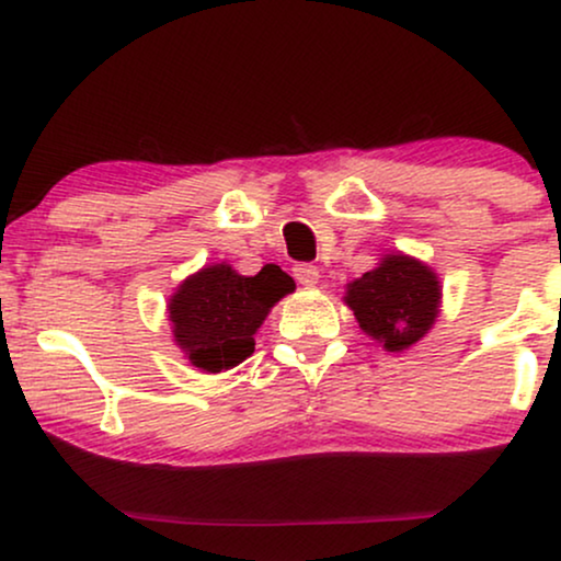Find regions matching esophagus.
<instances>
[{
  "label": "esophagus",
  "instance_id": "esophagus-1",
  "mask_svg": "<svg viewBox=\"0 0 561 561\" xmlns=\"http://www.w3.org/2000/svg\"><path fill=\"white\" fill-rule=\"evenodd\" d=\"M295 279L300 282L302 287H316L318 285V276H321V272H318V266H310V264H297L293 268Z\"/></svg>",
  "mask_w": 561,
  "mask_h": 561
}]
</instances>
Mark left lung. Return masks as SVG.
Returning <instances> with one entry per match:
<instances>
[{
	"label": "left lung",
	"mask_w": 561,
	"mask_h": 561,
	"mask_svg": "<svg viewBox=\"0 0 561 561\" xmlns=\"http://www.w3.org/2000/svg\"><path fill=\"white\" fill-rule=\"evenodd\" d=\"M344 302L373 342L403 352L427 336L439 316L443 285L435 268L396 251L346 285Z\"/></svg>",
	"instance_id": "1"
}]
</instances>
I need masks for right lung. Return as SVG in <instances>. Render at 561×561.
Segmentation results:
<instances>
[{"label":"right lung","mask_w":561,"mask_h":561,"mask_svg":"<svg viewBox=\"0 0 561 561\" xmlns=\"http://www.w3.org/2000/svg\"><path fill=\"white\" fill-rule=\"evenodd\" d=\"M295 293V279L276 264L256 276L230 264H211L186 276L168 300L173 342L188 365L202 373H225L256 350V331L282 297Z\"/></svg>","instance_id":"right-lung-1"}]
</instances>
